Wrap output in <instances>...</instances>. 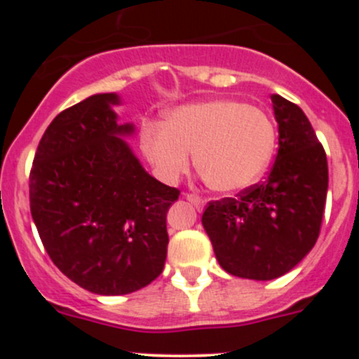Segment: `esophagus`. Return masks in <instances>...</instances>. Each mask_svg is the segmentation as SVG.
<instances>
[{
	"mask_svg": "<svg viewBox=\"0 0 359 359\" xmlns=\"http://www.w3.org/2000/svg\"><path fill=\"white\" fill-rule=\"evenodd\" d=\"M185 199L189 201V203L196 205V209H199V211H203L204 205H205V201L203 197H199L197 194H185Z\"/></svg>",
	"mask_w": 359,
	"mask_h": 359,
	"instance_id": "34e87169",
	"label": "esophagus"
}]
</instances>
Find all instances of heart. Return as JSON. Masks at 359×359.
Instances as JSON below:
<instances>
[{
    "label": "heart",
    "instance_id": "b5f03b06",
    "mask_svg": "<svg viewBox=\"0 0 359 359\" xmlns=\"http://www.w3.org/2000/svg\"><path fill=\"white\" fill-rule=\"evenodd\" d=\"M143 154L167 182L191 168L217 192H238L253 185L275 151V126L257 106L236 100H209L180 106L162 126L147 128Z\"/></svg>",
    "mask_w": 359,
    "mask_h": 359
}]
</instances>
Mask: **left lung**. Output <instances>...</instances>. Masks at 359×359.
Segmentation results:
<instances>
[{
	"mask_svg": "<svg viewBox=\"0 0 359 359\" xmlns=\"http://www.w3.org/2000/svg\"><path fill=\"white\" fill-rule=\"evenodd\" d=\"M278 151L269 177L236 197L211 201L203 226L234 277L273 280L314 248L327 196V158L304 111L273 94Z\"/></svg>",
	"mask_w": 359,
	"mask_h": 359,
	"instance_id": "8db88e82",
	"label": "left lung"
}]
</instances>
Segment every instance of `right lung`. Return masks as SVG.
<instances>
[{"label":"right lung","instance_id":"1","mask_svg":"<svg viewBox=\"0 0 359 359\" xmlns=\"http://www.w3.org/2000/svg\"><path fill=\"white\" fill-rule=\"evenodd\" d=\"M116 94L64 109L45 130L30 170V211L43 248L74 283L125 295L162 273L167 211L180 191L158 182L123 142Z\"/></svg>","mask_w":359,"mask_h":359}]
</instances>
